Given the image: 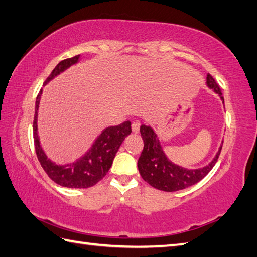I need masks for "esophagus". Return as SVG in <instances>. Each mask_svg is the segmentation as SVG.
<instances>
[{
  "label": "esophagus",
  "instance_id": "34e87169",
  "mask_svg": "<svg viewBox=\"0 0 257 257\" xmlns=\"http://www.w3.org/2000/svg\"><path fill=\"white\" fill-rule=\"evenodd\" d=\"M132 127H133V132H134L135 134H138V133H139V129H140V122H138V121L133 122Z\"/></svg>",
  "mask_w": 257,
  "mask_h": 257
}]
</instances>
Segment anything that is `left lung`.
Listing matches in <instances>:
<instances>
[{
    "label": "left lung",
    "mask_w": 257,
    "mask_h": 257,
    "mask_svg": "<svg viewBox=\"0 0 257 257\" xmlns=\"http://www.w3.org/2000/svg\"><path fill=\"white\" fill-rule=\"evenodd\" d=\"M206 84L216 94H219L222 101L224 102L220 86L217 85L215 79L210 74H207L206 76ZM140 134L144 139V150L141 152V156L138 160L140 176L151 187L161 191H166V192H174V191L183 190L201 181L214 167L222 149V147H220V150L216 154L215 158L207 166L190 170V169L174 165L168 159L162 150V147L156 133L149 125H141Z\"/></svg>",
    "instance_id": "obj_1"
}]
</instances>
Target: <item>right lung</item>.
<instances>
[{
  "instance_id": "1",
  "label": "right lung",
  "mask_w": 257,
  "mask_h": 257,
  "mask_svg": "<svg viewBox=\"0 0 257 257\" xmlns=\"http://www.w3.org/2000/svg\"><path fill=\"white\" fill-rule=\"evenodd\" d=\"M79 55L64 59L61 63H58L57 66L53 69L51 75L46 78L44 85H46L55 76L64 72L65 69L77 63ZM41 95L42 89L36 97L35 114L34 121H33V136H34L36 156L42 168L44 169L47 176L54 182L62 185V187L75 189H86L92 187L97 182H99L109 171L119 147L121 146L124 138L132 133V122L124 121L121 124L106 128L100 134L99 137L95 140L94 145L87 151V154L81 157L80 159L76 162L69 163V165H56L46 157L45 152L43 151L40 145V139H38L37 110L38 105H40Z\"/></svg>"
}]
</instances>
